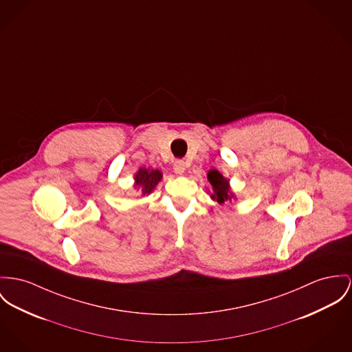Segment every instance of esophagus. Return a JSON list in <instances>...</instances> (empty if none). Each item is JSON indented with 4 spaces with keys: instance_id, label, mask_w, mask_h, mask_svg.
<instances>
[{
    "instance_id": "34e87169",
    "label": "esophagus",
    "mask_w": 352,
    "mask_h": 352,
    "mask_svg": "<svg viewBox=\"0 0 352 352\" xmlns=\"http://www.w3.org/2000/svg\"><path fill=\"white\" fill-rule=\"evenodd\" d=\"M173 168H174V171L177 173V174H184L185 173V170H186V166H185V162L182 161V160H177L174 164H173Z\"/></svg>"
}]
</instances>
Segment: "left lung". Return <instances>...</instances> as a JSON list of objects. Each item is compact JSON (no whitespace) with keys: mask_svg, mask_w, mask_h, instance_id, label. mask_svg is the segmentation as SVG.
<instances>
[{"mask_svg":"<svg viewBox=\"0 0 352 352\" xmlns=\"http://www.w3.org/2000/svg\"><path fill=\"white\" fill-rule=\"evenodd\" d=\"M208 179L213 186L214 194H212V198L216 199L218 204H223L225 201H230L233 194L229 190L228 179H225L217 170H210L208 174Z\"/></svg>","mask_w":352,"mask_h":352,"instance_id":"left-lung-1","label":"left lung"}]
</instances>
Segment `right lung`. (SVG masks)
Segmentation results:
<instances>
[{
	"instance_id": "right-lung-1",
	"label": "right lung",
	"mask_w": 352,
	"mask_h": 352,
	"mask_svg": "<svg viewBox=\"0 0 352 352\" xmlns=\"http://www.w3.org/2000/svg\"><path fill=\"white\" fill-rule=\"evenodd\" d=\"M162 178L160 170H147L140 168L135 175V188L142 190L143 194H150Z\"/></svg>"
}]
</instances>
